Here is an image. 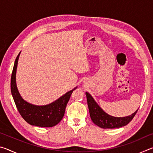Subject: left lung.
<instances>
[{
	"label": "left lung",
	"mask_w": 153,
	"mask_h": 153,
	"mask_svg": "<svg viewBox=\"0 0 153 153\" xmlns=\"http://www.w3.org/2000/svg\"><path fill=\"white\" fill-rule=\"evenodd\" d=\"M90 115L93 123L104 129L119 128L125 126L132 120L138 110L131 115L123 117H116L108 115L100 108L88 92H86Z\"/></svg>",
	"instance_id": "left-lung-1"
}]
</instances>
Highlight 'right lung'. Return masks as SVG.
<instances>
[{"label": "right lung", "instance_id": "right-lung-1", "mask_svg": "<svg viewBox=\"0 0 153 153\" xmlns=\"http://www.w3.org/2000/svg\"><path fill=\"white\" fill-rule=\"evenodd\" d=\"M19 55L20 53L15 59L11 79V94L17 110L24 120L30 125L45 128L56 126L63 119L67 102L77 87L47 105L38 106L26 102L21 97L16 85V71Z\"/></svg>", "mask_w": 153, "mask_h": 153}]
</instances>
